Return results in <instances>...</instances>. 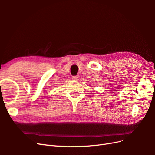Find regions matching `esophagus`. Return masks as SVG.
Masks as SVG:
<instances>
[{
  "instance_id": "34e87169",
  "label": "esophagus",
  "mask_w": 155,
  "mask_h": 155,
  "mask_svg": "<svg viewBox=\"0 0 155 155\" xmlns=\"http://www.w3.org/2000/svg\"><path fill=\"white\" fill-rule=\"evenodd\" d=\"M79 76H72V79H73V80H75V81H78V79H79Z\"/></svg>"
}]
</instances>
